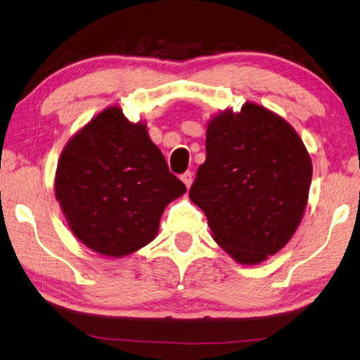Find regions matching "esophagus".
I'll list each match as a JSON object with an SVG mask.
<instances>
[{"instance_id":"esophagus-1","label":"esophagus","mask_w":360,"mask_h":360,"mask_svg":"<svg viewBox=\"0 0 360 360\" xmlns=\"http://www.w3.org/2000/svg\"><path fill=\"white\" fill-rule=\"evenodd\" d=\"M181 181H182V182H184V184H186V187H187V189H189V187L192 186V181H194V174H192V173H191V171H187V173H184V174H182V176H181Z\"/></svg>"}]
</instances>
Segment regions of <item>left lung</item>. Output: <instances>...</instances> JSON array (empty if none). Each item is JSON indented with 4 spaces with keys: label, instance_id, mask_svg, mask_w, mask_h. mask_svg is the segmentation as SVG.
<instances>
[{
    "label": "left lung",
    "instance_id": "left-lung-1",
    "mask_svg": "<svg viewBox=\"0 0 360 360\" xmlns=\"http://www.w3.org/2000/svg\"><path fill=\"white\" fill-rule=\"evenodd\" d=\"M207 160L189 191L219 248L259 265L286 245L309 200L312 160L289 122L252 101L207 124Z\"/></svg>",
    "mask_w": 360,
    "mask_h": 360
}]
</instances>
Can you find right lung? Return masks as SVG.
Masks as SVG:
<instances>
[{
	"mask_svg": "<svg viewBox=\"0 0 360 360\" xmlns=\"http://www.w3.org/2000/svg\"><path fill=\"white\" fill-rule=\"evenodd\" d=\"M186 186L121 106L100 111L64 146L55 195L72 234L95 254L121 259L157 238L160 218Z\"/></svg>",
	"mask_w": 360,
	"mask_h": 360,
	"instance_id": "1",
	"label": "right lung"
}]
</instances>
